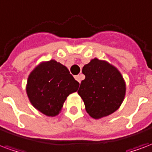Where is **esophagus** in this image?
I'll list each match as a JSON object with an SVG mask.
<instances>
[{
    "label": "esophagus",
    "mask_w": 152,
    "mask_h": 152,
    "mask_svg": "<svg viewBox=\"0 0 152 152\" xmlns=\"http://www.w3.org/2000/svg\"><path fill=\"white\" fill-rule=\"evenodd\" d=\"M75 79L78 81L79 83L81 82V80H83V76L82 75H77V76H75Z\"/></svg>",
    "instance_id": "esophagus-1"
}]
</instances>
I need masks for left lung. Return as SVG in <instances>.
Wrapping results in <instances>:
<instances>
[{
  "instance_id": "left-lung-1",
  "label": "left lung",
  "mask_w": 152,
  "mask_h": 152,
  "mask_svg": "<svg viewBox=\"0 0 152 152\" xmlns=\"http://www.w3.org/2000/svg\"><path fill=\"white\" fill-rule=\"evenodd\" d=\"M82 72L86 79L77 93L91 117L101 119L120 108L125 97L126 84L115 66L94 58L83 66Z\"/></svg>"
}]
</instances>
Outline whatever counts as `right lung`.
Masks as SVG:
<instances>
[{
	"instance_id": "obj_1",
	"label": "right lung",
	"mask_w": 152,
	"mask_h": 152,
	"mask_svg": "<svg viewBox=\"0 0 152 152\" xmlns=\"http://www.w3.org/2000/svg\"><path fill=\"white\" fill-rule=\"evenodd\" d=\"M80 84L69 70L56 60L40 62L28 77L26 92L31 104L47 116L59 114L66 98Z\"/></svg>"
}]
</instances>
